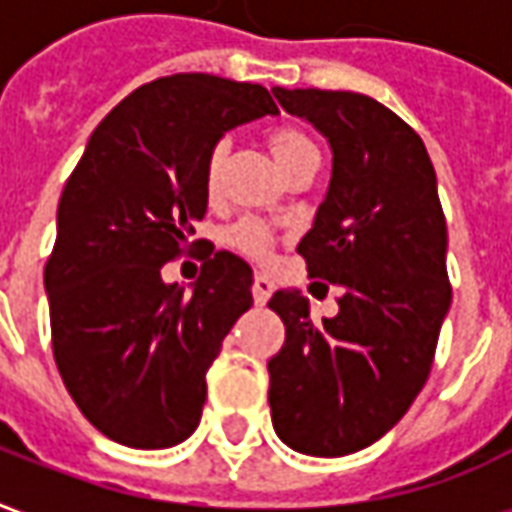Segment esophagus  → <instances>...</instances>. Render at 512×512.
<instances>
[{"label": "esophagus", "instance_id": "1", "mask_svg": "<svg viewBox=\"0 0 512 512\" xmlns=\"http://www.w3.org/2000/svg\"><path fill=\"white\" fill-rule=\"evenodd\" d=\"M271 293H274V282L268 277H263V274H257L255 282H252V296H255V304H266L268 299H271Z\"/></svg>", "mask_w": 512, "mask_h": 512}]
</instances>
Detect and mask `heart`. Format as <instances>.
<instances>
[{
    "label": "heart",
    "mask_w": 512,
    "mask_h": 512,
    "mask_svg": "<svg viewBox=\"0 0 512 512\" xmlns=\"http://www.w3.org/2000/svg\"><path fill=\"white\" fill-rule=\"evenodd\" d=\"M266 142L268 147H271L274 158H277V164L285 169V172H288L290 167H296L301 158L318 153L315 145H312L310 136L296 126L271 128L266 134ZM224 156H227V142H216V145L208 150V156H205V164H202V191H205V197H216V194H219ZM227 244L233 246V249H238V252L246 257L268 260L271 249H274V233H271L268 224L257 222V219H241V222L230 227Z\"/></svg>",
    "instance_id": "1"
}]
</instances>
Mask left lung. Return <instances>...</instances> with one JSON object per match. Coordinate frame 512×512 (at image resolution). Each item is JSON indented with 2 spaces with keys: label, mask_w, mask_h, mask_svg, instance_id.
Wrapping results in <instances>:
<instances>
[{
  "label": "left lung",
  "mask_w": 512,
  "mask_h": 512,
  "mask_svg": "<svg viewBox=\"0 0 512 512\" xmlns=\"http://www.w3.org/2000/svg\"><path fill=\"white\" fill-rule=\"evenodd\" d=\"M274 95L332 145L299 255L312 279L340 288V312L312 323L299 290L271 296L285 345L268 362V406L290 450L340 458L395 428L428 381L452 301L447 222L428 150L392 109L343 90Z\"/></svg>",
  "instance_id": "left-lung-1"
}]
</instances>
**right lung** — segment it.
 I'll use <instances>...</instances> for the list:
<instances>
[{"label": "right lung", "mask_w": 512, "mask_h": 512, "mask_svg": "<svg viewBox=\"0 0 512 512\" xmlns=\"http://www.w3.org/2000/svg\"><path fill=\"white\" fill-rule=\"evenodd\" d=\"M266 115L279 109L260 84L161 76L98 123L62 189L43 271L51 348L73 403L106 439L164 450L200 425L205 373L252 307V268L211 249L186 293L161 266L205 244L189 238L208 211V150Z\"/></svg>", "instance_id": "right-lung-1"}]
</instances>
